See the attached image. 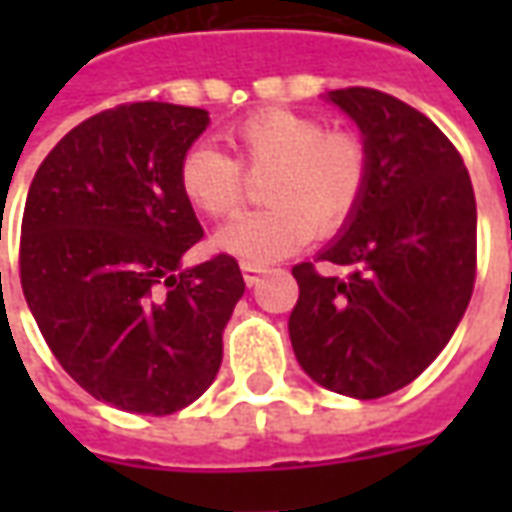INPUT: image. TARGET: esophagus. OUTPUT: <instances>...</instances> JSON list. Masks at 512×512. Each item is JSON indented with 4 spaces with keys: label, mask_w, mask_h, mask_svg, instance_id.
Here are the masks:
<instances>
[{
    "label": "esophagus",
    "mask_w": 512,
    "mask_h": 512,
    "mask_svg": "<svg viewBox=\"0 0 512 512\" xmlns=\"http://www.w3.org/2000/svg\"><path fill=\"white\" fill-rule=\"evenodd\" d=\"M241 271H244V282L252 288V285H257L260 274H266V266H257V263H241Z\"/></svg>",
    "instance_id": "obj_1"
}]
</instances>
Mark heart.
Returning a JSON list of instances; mask_svg holds the SVG:
<instances>
[{
	"label": "heart",
	"instance_id": "b5f03b06",
	"mask_svg": "<svg viewBox=\"0 0 512 512\" xmlns=\"http://www.w3.org/2000/svg\"><path fill=\"white\" fill-rule=\"evenodd\" d=\"M235 158L211 142H191L178 161V189L191 208L230 219L244 208L249 180L266 175V208L216 235V249L246 263H268L332 238L354 219L370 183V150L348 128H326L321 117L268 106L227 128Z\"/></svg>",
	"mask_w": 512,
	"mask_h": 512
}]
</instances>
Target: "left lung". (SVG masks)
<instances>
[{
	"label": "left lung",
	"instance_id": "obj_1",
	"mask_svg": "<svg viewBox=\"0 0 512 512\" xmlns=\"http://www.w3.org/2000/svg\"><path fill=\"white\" fill-rule=\"evenodd\" d=\"M370 150L356 216L318 260L293 266V354L332 392L376 400L411 384L450 343L474 290L477 205L469 172L439 126L370 87L332 90Z\"/></svg>",
	"mask_w": 512,
	"mask_h": 512
}]
</instances>
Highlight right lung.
<instances>
[{"label":"right lung","mask_w":512,"mask_h":512,"mask_svg":"<svg viewBox=\"0 0 512 512\" xmlns=\"http://www.w3.org/2000/svg\"><path fill=\"white\" fill-rule=\"evenodd\" d=\"M194 106L123 104L62 136L32 178L21 288L62 370L134 414H175L213 384L241 268L180 257L202 227L178 189L183 150L208 128Z\"/></svg>","instance_id":"right-lung-1"}]
</instances>
